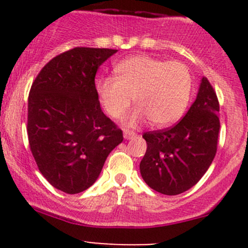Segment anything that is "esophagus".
<instances>
[{
	"mask_svg": "<svg viewBox=\"0 0 248 248\" xmlns=\"http://www.w3.org/2000/svg\"><path fill=\"white\" fill-rule=\"evenodd\" d=\"M136 136H137V134L134 133V132L127 131V129H124V139H133Z\"/></svg>",
	"mask_w": 248,
	"mask_h": 248,
	"instance_id": "1",
	"label": "esophagus"
}]
</instances>
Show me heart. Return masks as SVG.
<instances>
[{"label":"heart","instance_id":"b5f03b06","mask_svg":"<svg viewBox=\"0 0 248 248\" xmlns=\"http://www.w3.org/2000/svg\"><path fill=\"white\" fill-rule=\"evenodd\" d=\"M114 74L97 81V94L112 119L126 112L133 97L137 108L126 119L128 126L146 119L152 126H169L184 115L191 101L193 80L182 62L136 55L116 64Z\"/></svg>","mask_w":248,"mask_h":248}]
</instances>
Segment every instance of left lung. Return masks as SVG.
I'll return each instance as SVG.
<instances>
[{"label":"left lung","mask_w":248,"mask_h":248,"mask_svg":"<svg viewBox=\"0 0 248 248\" xmlns=\"http://www.w3.org/2000/svg\"><path fill=\"white\" fill-rule=\"evenodd\" d=\"M218 114L216 92L204 77L196 101L181 121L170 128L142 134L147 149L140 174L152 189L176 196L202 179L217 151Z\"/></svg>","instance_id":"1"}]
</instances>
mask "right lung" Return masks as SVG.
Instances as JSON below:
<instances>
[{"label":"right lung","instance_id":"1","mask_svg":"<svg viewBox=\"0 0 248 248\" xmlns=\"http://www.w3.org/2000/svg\"><path fill=\"white\" fill-rule=\"evenodd\" d=\"M117 50L74 47L50 60L29 94L27 134L39 171L68 194L96 182L122 131L102 111L94 77Z\"/></svg>","mask_w":248,"mask_h":248}]
</instances>
